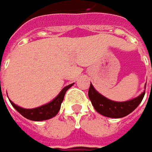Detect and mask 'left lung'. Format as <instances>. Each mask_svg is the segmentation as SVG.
Instances as JSON below:
<instances>
[{
  "label": "left lung",
  "mask_w": 152,
  "mask_h": 152,
  "mask_svg": "<svg viewBox=\"0 0 152 152\" xmlns=\"http://www.w3.org/2000/svg\"><path fill=\"white\" fill-rule=\"evenodd\" d=\"M88 95L92 105L94 106V108L96 109L97 113L108 118H119L131 113L137 107L141 101L143 100L145 92H143L140 96L130 101L117 102L111 101L103 96L100 93H98L91 83Z\"/></svg>",
  "instance_id": "8db88e82"
}]
</instances>
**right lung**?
Masks as SVG:
<instances>
[{
    "label": "right lung",
    "instance_id": "1",
    "mask_svg": "<svg viewBox=\"0 0 152 152\" xmlns=\"http://www.w3.org/2000/svg\"><path fill=\"white\" fill-rule=\"evenodd\" d=\"M73 84L67 85L65 88L62 89V91L60 92V94L56 97L52 102H49L48 104H45L44 106H41L39 107L34 108V109H24L20 107H18L15 105L12 102H11V104L12 107L19 113L26 118L28 119L32 120V121H43V120L50 119L51 118L55 117L56 114L58 113L60 108H61V104L63 98L65 96L66 91L73 85Z\"/></svg>",
    "mask_w": 152,
    "mask_h": 152
}]
</instances>
